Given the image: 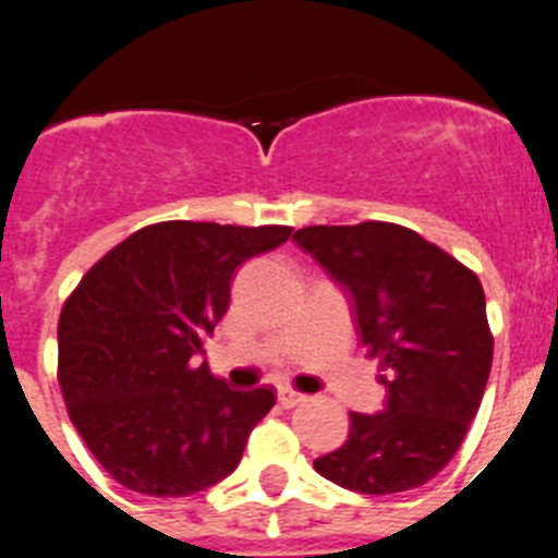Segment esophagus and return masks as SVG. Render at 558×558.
I'll return each instance as SVG.
<instances>
[{"mask_svg": "<svg viewBox=\"0 0 558 558\" xmlns=\"http://www.w3.org/2000/svg\"><path fill=\"white\" fill-rule=\"evenodd\" d=\"M278 402H280V408L291 410V408H296V404H303L305 397L291 388H278Z\"/></svg>", "mask_w": 558, "mask_h": 558, "instance_id": "34e87169", "label": "esophagus"}]
</instances>
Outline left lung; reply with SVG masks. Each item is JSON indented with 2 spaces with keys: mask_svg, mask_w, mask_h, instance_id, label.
<instances>
[{
  "mask_svg": "<svg viewBox=\"0 0 558 558\" xmlns=\"http://www.w3.org/2000/svg\"><path fill=\"white\" fill-rule=\"evenodd\" d=\"M294 242L341 286L357 336L385 372V408L352 413L350 435L314 460L316 473L366 496L421 487L457 454L490 377L482 283L393 222L311 226Z\"/></svg>",
  "mask_w": 558,
  "mask_h": 558,
  "instance_id": "8db88e82",
  "label": "left lung"
}]
</instances>
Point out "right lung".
Here are the masks:
<instances>
[{"mask_svg":"<svg viewBox=\"0 0 558 558\" xmlns=\"http://www.w3.org/2000/svg\"><path fill=\"white\" fill-rule=\"evenodd\" d=\"M289 233L156 222L109 250L68 296L57 325L62 399L114 482L179 498L236 471L275 393L231 390L197 355L226 316L233 272Z\"/></svg>","mask_w":558,"mask_h":558,"instance_id":"1","label":"right lung"}]
</instances>
